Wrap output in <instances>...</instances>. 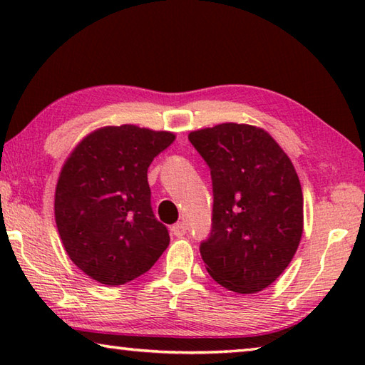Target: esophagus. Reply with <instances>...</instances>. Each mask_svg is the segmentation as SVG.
<instances>
[{
	"label": "esophagus",
	"instance_id": "esophagus-1",
	"mask_svg": "<svg viewBox=\"0 0 365 365\" xmlns=\"http://www.w3.org/2000/svg\"><path fill=\"white\" fill-rule=\"evenodd\" d=\"M172 233L175 235V237H185L187 235V227H185L183 222H177L175 225H172Z\"/></svg>",
	"mask_w": 365,
	"mask_h": 365
}]
</instances>
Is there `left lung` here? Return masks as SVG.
<instances>
[{
    "label": "left lung",
    "instance_id": "obj_1",
    "mask_svg": "<svg viewBox=\"0 0 365 365\" xmlns=\"http://www.w3.org/2000/svg\"><path fill=\"white\" fill-rule=\"evenodd\" d=\"M188 140L212 177V230L200 246L209 275L235 293L262 292L288 267L302 237V190L292 159L248 123H219Z\"/></svg>",
    "mask_w": 365,
    "mask_h": 365
}]
</instances>
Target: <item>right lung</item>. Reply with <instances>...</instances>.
Instances as JSON below:
<instances>
[{
    "mask_svg": "<svg viewBox=\"0 0 365 365\" xmlns=\"http://www.w3.org/2000/svg\"><path fill=\"white\" fill-rule=\"evenodd\" d=\"M172 132L108 125L86 135L61 169L54 193L61 242L90 279L123 285L150 270L169 246L154 219L148 168Z\"/></svg>",
    "mask_w": 365,
    "mask_h": 365,
    "instance_id": "right-lung-1",
    "label": "right lung"
}]
</instances>
